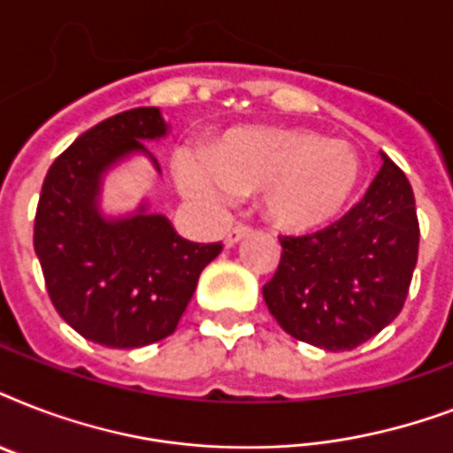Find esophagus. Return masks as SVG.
I'll return each mask as SVG.
<instances>
[{
  "instance_id": "34e87169",
  "label": "esophagus",
  "mask_w": 453,
  "mask_h": 453,
  "mask_svg": "<svg viewBox=\"0 0 453 453\" xmlns=\"http://www.w3.org/2000/svg\"><path fill=\"white\" fill-rule=\"evenodd\" d=\"M249 234H251V227L237 226L233 227V230H227L226 237H223V244H226V247H234L237 242H242L244 237H249Z\"/></svg>"
}]
</instances>
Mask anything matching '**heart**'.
Here are the masks:
<instances>
[{"label": "heart", "mask_w": 453, "mask_h": 453, "mask_svg": "<svg viewBox=\"0 0 453 453\" xmlns=\"http://www.w3.org/2000/svg\"><path fill=\"white\" fill-rule=\"evenodd\" d=\"M188 197L219 204L258 192L265 223L291 234L315 233L348 209L362 183V162L343 141L294 127H242L206 145L204 159L176 157Z\"/></svg>", "instance_id": "1"}]
</instances>
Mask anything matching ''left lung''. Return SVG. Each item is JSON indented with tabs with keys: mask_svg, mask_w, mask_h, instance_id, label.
<instances>
[{
	"mask_svg": "<svg viewBox=\"0 0 453 453\" xmlns=\"http://www.w3.org/2000/svg\"><path fill=\"white\" fill-rule=\"evenodd\" d=\"M383 166L343 219L305 237H280L282 258L263 287L270 315L303 343L352 350L400 315L418 258L414 190Z\"/></svg>",
	"mask_w": 453,
	"mask_h": 453,
	"instance_id": "1",
	"label": "left lung"
}]
</instances>
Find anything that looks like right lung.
I'll use <instances>...</instances> for the list:
<instances>
[{
    "label": "right lung",
    "instance_id": "add662e5",
    "mask_svg": "<svg viewBox=\"0 0 453 453\" xmlns=\"http://www.w3.org/2000/svg\"><path fill=\"white\" fill-rule=\"evenodd\" d=\"M169 134L159 108H134L84 131L51 164L35 216V251L58 315L94 343L143 348L171 336L220 244H195L150 202L122 216L103 211V178L145 141Z\"/></svg>",
    "mask_w": 453,
    "mask_h": 453
}]
</instances>
